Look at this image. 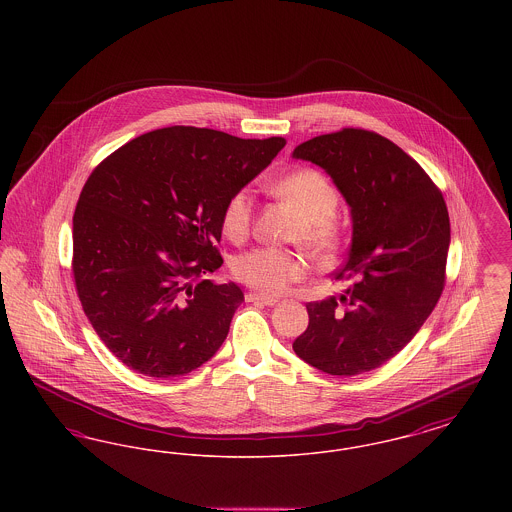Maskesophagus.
I'll return each mask as SVG.
<instances>
[{"instance_id": "34e87169", "label": "esophagus", "mask_w": 512, "mask_h": 512, "mask_svg": "<svg viewBox=\"0 0 512 512\" xmlns=\"http://www.w3.org/2000/svg\"><path fill=\"white\" fill-rule=\"evenodd\" d=\"M245 301L247 303H263V305H276L278 303V299L276 297H270V295H265V293H257V292H249L245 295Z\"/></svg>"}]
</instances>
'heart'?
Instances as JSON below:
<instances>
[{"label": "heart", "instance_id": "1", "mask_svg": "<svg viewBox=\"0 0 512 512\" xmlns=\"http://www.w3.org/2000/svg\"><path fill=\"white\" fill-rule=\"evenodd\" d=\"M268 192L288 203L297 217L293 236L315 257L332 259L345 242V224L336 215L340 195L334 184L315 169H301L280 176L268 186ZM253 220V201L245 190L228 197L222 209L224 234L240 242L244 240ZM234 276L245 286L263 293H280L288 284L305 276L301 255L278 247H255L236 257Z\"/></svg>", "mask_w": 512, "mask_h": 512}]
</instances>
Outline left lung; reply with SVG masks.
<instances>
[{
  "mask_svg": "<svg viewBox=\"0 0 512 512\" xmlns=\"http://www.w3.org/2000/svg\"><path fill=\"white\" fill-rule=\"evenodd\" d=\"M293 157L330 174L353 220L347 261L334 274L347 290L307 305L309 326L293 351L332 376L363 374L395 357L434 311L445 286L449 213L424 169L376 132L322 134Z\"/></svg>",
  "mask_w": 512,
  "mask_h": 512,
  "instance_id": "left-lung-1",
  "label": "left lung"
}]
</instances>
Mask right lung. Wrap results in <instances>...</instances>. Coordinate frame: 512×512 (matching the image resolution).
<instances>
[{
  "mask_svg": "<svg viewBox=\"0 0 512 512\" xmlns=\"http://www.w3.org/2000/svg\"><path fill=\"white\" fill-rule=\"evenodd\" d=\"M284 146L278 136L169 126L130 140L90 174L73 217L74 284L121 363L174 378L219 351L244 301L234 282L205 280L222 265V209Z\"/></svg>",
  "mask_w": 512,
  "mask_h": 512,
  "instance_id": "obj_1",
  "label": "right lung"
}]
</instances>
